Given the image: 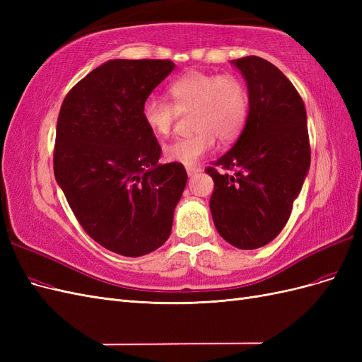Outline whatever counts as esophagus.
Instances as JSON below:
<instances>
[{
  "label": "esophagus",
  "mask_w": 362,
  "mask_h": 362,
  "mask_svg": "<svg viewBox=\"0 0 362 362\" xmlns=\"http://www.w3.org/2000/svg\"><path fill=\"white\" fill-rule=\"evenodd\" d=\"M199 172H201V168H187L189 177H194V175H198Z\"/></svg>",
  "instance_id": "esophagus-1"
}]
</instances>
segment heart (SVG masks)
<instances>
[{
    "mask_svg": "<svg viewBox=\"0 0 362 362\" xmlns=\"http://www.w3.org/2000/svg\"><path fill=\"white\" fill-rule=\"evenodd\" d=\"M172 103L149 96L141 105V119L152 134L168 136L180 113H190L194 133L173 140L164 148L169 161L194 166L216 146V137L231 141L242 133L249 98L242 80L234 75L193 71L169 84Z\"/></svg>",
    "mask_w": 362,
    "mask_h": 362,
    "instance_id": "1",
    "label": "heart"
}]
</instances>
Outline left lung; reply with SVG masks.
Returning a JSON list of instances; mask_svg holds the SVG:
<instances>
[{
	"label": "left lung",
	"instance_id": "left-lung-1",
	"mask_svg": "<svg viewBox=\"0 0 362 362\" xmlns=\"http://www.w3.org/2000/svg\"><path fill=\"white\" fill-rule=\"evenodd\" d=\"M247 86L249 113L234 146L206 173L217 233L238 249L270 243L291 214L308 175L311 149L300 95L275 64L249 56L231 60Z\"/></svg>",
	"mask_w": 362,
	"mask_h": 362
}]
</instances>
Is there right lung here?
<instances>
[{
  "instance_id": "1",
  "label": "right lung",
  "mask_w": 362,
  "mask_h": 362,
  "mask_svg": "<svg viewBox=\"0 0 362 362\" xmlns=\"http://www.w3.org/2000/svg\"><path fill=\"white\" fill-rule=\"evenodd\" d=\"M173 69L170 60H108L60 108L56 181L84 231L124 257L166 242L187 184L182 164H158L161 148L141 119L145 100Z\"/></svg>"
}]
</instances>
